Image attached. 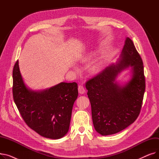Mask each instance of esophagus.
I'll return each instance as SVG.
<instances>
[{"label": "esophagus", "mask_w": 159, "mask_h": 159, "mask_svg": "<svg viewBox=\"0 0 159 159\" xmlns=\"http://www.w3.org/2000/svg\"><path fill=\"white\" fill-rule=\"evenodd\" d=\"M78 90H79V93L80 94H84L85 93V88L82 85H79V88H78Z\"/></svg>", "instance_id": "esophagus-1"}]
</instances>
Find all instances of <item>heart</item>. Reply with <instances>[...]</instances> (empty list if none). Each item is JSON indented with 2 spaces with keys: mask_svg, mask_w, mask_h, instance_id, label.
<instances>
[{
  "mask_svg": "<svg viewBox=\"0 0 159 159\" xmlns=\"http://www.w3.org/2000/svg\"><path fill=\"white\" fill-rule=\"evenodd\" d=\"M100 68H101V66H100L99 65H96V66H95L93 68V69H92V70H93V73H97V72H98V71L100 70Z\"/></svg>",
  "mask_w": 159,
  "mask_h": 159,
  "instance_id": "obj_1",
  "label": "heart"
}]
</instances>
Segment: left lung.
Masks as SVG:
<instances>
[{
	"mask_svg": "<svg viewBox=\"0 0 159 159\" xmlns=\"http://www.w3.org/2000/svg\"><path fill=\"white\" fill-rule=\"evenodd\" d=\"M132 66L130 80L123 87L115 82L118 74ZM95 130L102 135L115 134L139 116L146 88L143 60L127 37L117 64H111L86 83Z\"/></svg>",
	"mask_w": 159,
	"mask_h": 159,
	"instance_id": "1",
	"label": "left lung"
}]
</instances>
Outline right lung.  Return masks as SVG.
<instances>
[{"label":"right lung","mask_w":159,"mask_h":159,"mask_svg":"<svg viewBox=\"0 0 159 159\" xmlns=\"http://www.w3.org/2000/svg\"><path fill=\"white\" fill-rule=\"evenodd\" d=\"M14 102L28 126L46 138L58 139L68 133L72 108L78 97L76 82H61L40 91L28 89L16 62L13 70Z\"/></svg>","instance_id":"1"}]
</instances>
